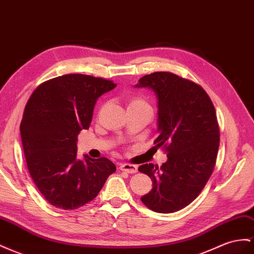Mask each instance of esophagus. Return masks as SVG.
Wrapping results in <instances>:
<instances>
[{
    "instance_id": "34e87169",
    "label": "esophagus",
    "mask_w": 254,
    "mask_h": 254,
    "mask_svg": "<svg viewBox=\"0 0 254 254\" xmlns=\"http://www.w3.org/2000/svg\"><path fill=\"white\" fill-rule=\"evenodd\" d=\"M120 170L121 171H124V172H127V173H135L136 171H138V168H136V166H133V164H129V163H123L120 166Z\"/></svg>"
}]
</instances>
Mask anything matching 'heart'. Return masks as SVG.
Segmentation results:
<instances>
[{
    "label": "heart",
    "instance_id": "b5f03b06",
    "mask_svg": "<svg viewBox=\"0 0 254 254\" xmlns=\"http://www.w3.org/2000/svg\"><path fill=\"white\" fill-rule=\"evenodd\" d=\"M129 106H144V107H149L147 102L145 100H143L142 98H133L131 101H130ZM150 108V107H149Z\"/></svg>",
    "mask_w": 254,
    "mask_h": 254
}]
</instances>
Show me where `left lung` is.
Instances as JSON below:
<instances>
[{"mask_svg":"<svg viewBox=\"0 0 254 254\" xmlns=\"http://www.w3.org/2000/svg\"><path fill=\"white\" fill-rule=\"evenodd\" d=\"M134 87L155 93L158 136L154 143L168 153L160 168L139 167L153 181L141 201L161 214L183 209L200 194L215 168L220 134L214 105L200 85L167 71L146 74Z\"/></svg>","mask_w":254,"mask_h":254,"instance_id":"left-lung-1","label":"left lung"}]
</instances>
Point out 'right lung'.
I'll return each instance as SVG.
<instances>
[{
    "label": "right lung",
    "instance_id": "right-lung-1",
    "mask_svg": "<svg viewBox=\"0 0 254 254\" xmlns=\"http://www.w3.org/2000/svg\"><path fill=\"white\" fill-rule=\"evenodd\" d=\"M116 86L112 81L81 73L40 84L24 109L20 125L27 169L46 200L76 209L97 196L116 171L108 158H77L78 134L88 129L96 101Z\"/></svg>",
    "mask_w": 254,
    "mask_h": 254
}]
</instances>
